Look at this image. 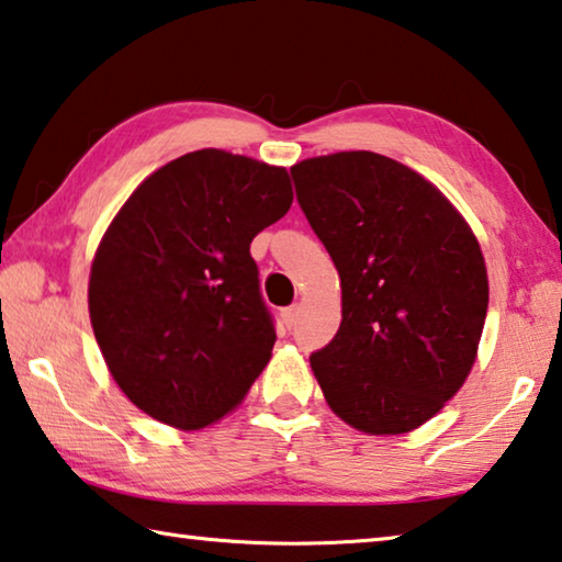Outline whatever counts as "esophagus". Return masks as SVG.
Segmentation results:
<instances>
[{"label":"esophagus","mask_w":562,"mask_h":562,"mask_svg":"<svg viewBox=\"0 0 562 562\" xmlns=\"http://www.w3.org/2000/svg\"><path fill=\"white\" fill-rule=\"evenodd\" d=\"M297 317H300V305H290V307L282 310V323H284V327H295Z\"/></svg>","instance_id":"34e87169"}]
</instances>
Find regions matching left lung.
Wrapping results in <instances>:
<instances>
[{"label": "left lung", "instance_id": "1", "mask_svg": "<svg viewBox=\"0 0 562 562\" xmlns=\"http://www.w3.org/2000/svg\"><path fill=\"white\" fill-rule=\"evenodd\" d=\"M340 274L342 323L310 358L333 413L364 435L413 432L465 385L487 315V267L468 220L385 155L290 167Z\"/></svg>", "mask_w": 562, "mask_h": 562}]
</instances>
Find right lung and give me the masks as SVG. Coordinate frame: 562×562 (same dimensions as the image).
I'll return each mask as SVG.
<instances>
[{
	"instance_id": "obj_1",
	"label": "right lung",
	"mask_w": 562,
	"mask_h": 562,
	"mask_svg": "<svg viewBox=\"0 0 562 562\" xmlns=\"http://www.w3.org/2000/svg\"><path fill=\"white\" fill-rule=\"evenodd\" d=\"M290 204L288 169L212 147L155 169L122 204L87 302L106 370L142 413L190 432L243 403L274 345L249 243Z\"/></svg>"
}]
</instances>
